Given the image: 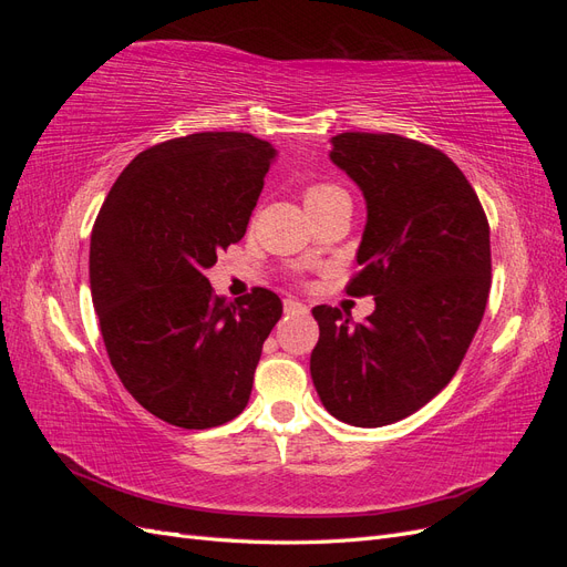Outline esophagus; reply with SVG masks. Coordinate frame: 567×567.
Returning <instances> with one entry per match:
<instances>
[{"label": "esophagus", "mask_w": 567, "mask_h": 567, "mask_svg": "<svg viewBox=\"0 0 567 567\" xmlns=\"http://www.w3.org/2000/svg\"><path fill=\"white\" fill-rule=\"evenodd\" d=\"M284 310H286V315H307L310 310H307V307L302 305V302H298V300H286L284 302Z\"/></svg>", "instance_id": "esophagus-1"}]
</instances>
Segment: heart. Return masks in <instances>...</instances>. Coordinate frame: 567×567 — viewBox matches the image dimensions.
<instances>
[{
	"instance_id": "heart-1",
	"label": "heart",
	"mask_w": 567,
	"mask_h": 567,
	"mask_svg": "<svg viewBox=\"0 0 567 567\" xmlns=\"http://www.w3.org/2000/svg\"><path fill=\"white\" fill-rule=\"evenodd\" d=\"M340 188L333 186V184H310L305 188V205H312V203H319L323 198H329L333 194H338Z\"/></svg>"
}]
</instances>
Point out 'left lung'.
Returning a JSON list of instances; mask_svg holds the SVG:
<instances>
[{"label":"left lung","instance_id":"1","mask_svg":"<svg viewBox=\"0 0 567 567\" xmlns=\"http://www.w3.org/2000/svg\"><path fill=\"white\" fill-rule=\"evenodd\" d=\"M331 161L362 188L367 227L350 296L375 310L352 323L317 305L310 371L329 414L381 427L414 414L452 381L485 315L489 225L461 169L400 134L342 132Z\"/></svg>","mask_w":567,"mask_h":567}]
</instances>
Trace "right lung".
I'll list each match as a JSON object with an SVG mask.
<instances>
[{"instance_id":"add662e5","label":"right lung","mask_w":567,"mask_h":567,"mask_svg":"<svg viewBox=\"0 0 567 567\" xmlns=\"http://www.w3.org/2000/svg\"><path fill=\"white\" fill-rule=\"evenodd\" d=\"M277 156L248 132H198L136 156L101 205L90 286L111 364L153 416L205 431L246 409L284 305L267 288L227 302L205 269L238 244Z\"/></svg>"}]
</instances>
